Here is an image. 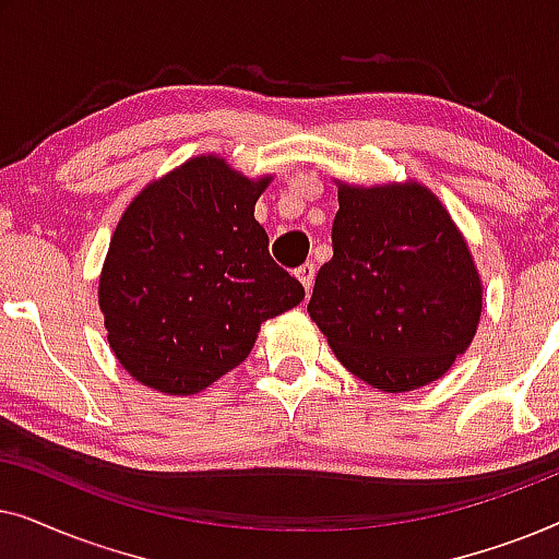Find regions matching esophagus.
I'll return each mask as SVG.
<instances>
[{
    "mask_svg": "<svg viewBox=\"0 0 559 559\" xmlns=\"http://www.w3.org/2000/svg\"><path fill=\"white\" fill-rule=\"evenodd\" d=\"M295 277L300 280V282H302V287L308 289V293H310V289H312V282H316V264H312V262H305L302 266H297V270H295Z\"/></svg>",
    "mask_w": 559,
    "mask_h": 559,
    "instance_id": "1",
    "label": "esophagus"
}]
</instances>
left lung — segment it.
<instances>
[{
    "mask_svg": "<svg viewBox=\"0 0 559 559\" xmlns=\"http://www.w3.org/2000/svg\"><path fill=\"white\" fill-rule=\"evenodd\" d=\"M338 186L333 259L310 320L346 369L386 394L448 373L478 331L484 282L445 205L417 180Z\"/></svg>",
    "mask_w": 559,
    "mask_h": 559,
    "instance_id": "left-lung-1",
    "label": "left lung"
}]
</instances>
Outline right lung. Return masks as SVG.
I'll use <instances>...</instances> for the list:
<instances>
[{"label": "right lung", "instance_id": "add662e5", "mask_svg": "<svg viewBox=\"0 0 559 559\" xmlns=\"http://www.w3.org/2000/svg\"><path fill=\"white\" fill-rule=\"evenodd\" d=\"M270 182L209 152L147 182L121 213L98 308L109 348L140 384L203 392L251 354L264 320L302 302L254 218Z\"/></svg>", "mask_w": 559, "mask_h": 559}]
</instances>
